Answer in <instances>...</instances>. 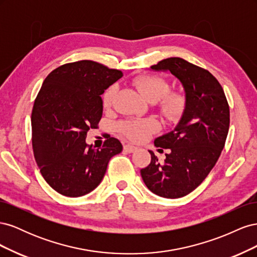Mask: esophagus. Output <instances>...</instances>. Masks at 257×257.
Masks as SVG:
<instances>
[{
    "label": "esophagus",
    "mask_w": 257,
    "mask_h": 257,
    "mask_svg": "<svg viewBox=\"0 0 257 257\" xmlns=\"http://www.w3.org/2000/svg\"><path fill=\"white\" fill-rule=\"evenodd\" d=\"M136 149H137V148H136L135 146H133V145H130V144H127V145L124 146V150H125V151H126V152H128V153H133V152H135V151H136Z\"/></svg>",
    "instance_id": "34e87169"
}]
</instances>
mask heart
I'll return each mask as SVG.
<instances>
[{
    "instance_id": "obj_1",
    "label": "heart",
    "mask_w": 257,
    "mask_h": 257,
    "mask_svg": "<svg viewBox=\"0 0 257 257\" xmlns=\"http://www.w3.org/2000/svg\"><path fill=\"white\" fill-rule=\"evenodd\" d=\"M134 87L141 92L143 97L149 103H155L162 98L160 103L161 111L169 118H174L178 115L183 109L184 100L180 94L177 93H170L166 94L169 85L168 82L158 76L153 75H141L136 77L133 80ZM116 93V85H110L106 90L103 96V103L105 107H109L113 97ZM119 128L122 133L125 134L131 139L134 141H141L144 139L148 134L151 133L157 128V124L151 120H130L124 121L119 124Z\"/></svg>"
}]
</instances>
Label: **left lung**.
Here are the masks:
<instances>
[{
  "label": "left lung",
  "instance_id": "1",
  "mask_svg": "<svg viewBox=\"0 0 257 257\" xmlns=\"http://www.w3.org/2000/svg\"><path fill=\"white\" fill-rule=\"evenodd\" d=\"M169 72L182 84L185 104L172 132L154 141L169 149L164 161L149 150L151 163L141 169L152 193L165 198L188 195L203 182L223 150L229 128V107L212 74L181 58H168L150 67Z\"/></svg>",
  "mask_w": 257,
  "mask_h": 257
}]
</instances>
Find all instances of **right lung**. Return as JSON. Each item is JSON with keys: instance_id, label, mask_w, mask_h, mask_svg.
I'll return each instance as SVG.
<instances>
[{"instance_id": "right-lung-1", "label": "right lung", "mask_w": 257, "mask_h": 257, "mask_svg": "<svg viewBox=\"0 0 257 257\" xmlns=\"http://www.w3.org/2000/svg\"><path fill=\"white\" fill-rule=\"evenodd\" d=\"M122 76L82 60L56 68L44 80L31 116L33 152L46 182L62 195L79 197L94 190L108 162L122 151V144L110 136L100 149L85 143L103 115L100 95Z\"/></svg>"}]
</instances>
